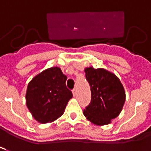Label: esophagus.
Segmentation results:
<instances>
[{
	"label": "esophagus",
	"mask_w": 151,
	"mask_h": 151,
	"mask_svg": "<svg viewBox=\"0 0 151 151\" xmlns=\"http://www.w3.org/2000/svg\"><path fill=\"white\" fill-rule=\"evenodd\" d=\"M72 93H73L74 96H77V90H76V89H74V90H72Z\"/></svg>",
	"instance_id": "esophagus-1"
}]
</instances>
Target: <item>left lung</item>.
Listing matches in <instances>:
<instances>
[{
    "mask_svg": "<svg viewBox=\"0 0 151 151\" xmlns=\"http://www.w3.org/2000/svg\"><path fill=\"white\" fill-rule=\"evenodd\" d=\"M91 90V102L83 110L87 120L96 125H106L118 117L125 102V92L119 77L104 68L84 69Z\"/></svg>",
    "mask_w": 151,
    "mask_h": 151,
    "instance_id": "left-lung-1",
    "label": "left lung"
}]
</instances>
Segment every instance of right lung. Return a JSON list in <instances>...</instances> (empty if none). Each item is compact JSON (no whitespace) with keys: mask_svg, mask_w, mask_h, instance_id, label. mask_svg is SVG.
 <instances>
[{"mask_svg":"<svg viewBox=\"0 0 151 151\" xmlns=\"http://www.w3.org/2000/svg\"><path fill=\"white\" fill-rule=\"evenodd\" d=\"M67 76L58 67L45 69L29 83L26 103L32 117L39 123L55 121L65 112L73 96L66 86Z\"/></svg>","mask_w":151,"mask_h":151,"instance_id":"right-lung-1","label":"right lung"}]
</instances>
